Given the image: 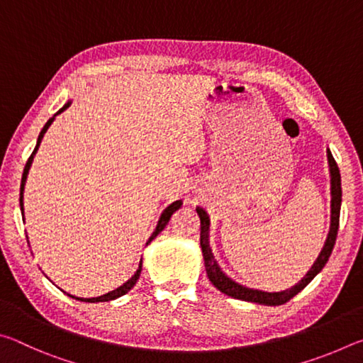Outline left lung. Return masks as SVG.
Wrapping results in <instances>:
<instances>
[{
    "label": "left lung",
    "mask_w": 363,
    "mask_h": 363,
    "mask_svg": "<svg viewBox=\"0 0 363 363\" xmlns=\"http://www.w3.org/2000/svg\"><path fill=\"white\" fill-rule=\"evenodd\" d=\"M327 157H328L330 177H331V223H330L327 240H325L320 255H318L315 262L312 264L309 272H307L296 285L288 288V290L277 291V293L253 290V288L243 286L240 284H237V281H233L230 277H227V275L223 272V269L218 266L216 259H214L213 251L210 248V218H208V214L203 208L196 206V213H199L200 216V247H201V253H203L206 275L211 284L216 286L220 293H224L227 296L235 298V299L248 301V303H256V304H264V306H280V304H285L286 301H290L293 296H296L301 290H304V288L311 284V280L325 267V264H327L336 242L337 227H340V210H341V194H342L340 168H337V164L335 162L333 155H331L330 149L327 150Z\"/></svg>",
    "instance_id": "1"
}]
</instances>
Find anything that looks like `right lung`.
Returning <instances> with one entry per match:
<instances>
[{
	"mask_svg": "<svg viewBox=\"0 0 363 363\" xmlns=\"http://www.w3.org/2000/svg\"><path fill=\"white\" fill-rule=\"evenodd\" d=\"M72 102H67L65 106L59 110V112L56 113V115H59V113H62L64 110L70 106ZM56 115L52 116V118H49L48 120V123L45 126H43V130H41V133H40V136H38V140H36V147H35V150L32 152V155H30V158L27 160V164H26V168H23V174H22V182H21V211H22V216H23V187H26V181H27V174H28V169H30V167H32V162H33V157H35V153H36V150H38V147H40V144H41V139H43V136H45V133L48 131V128L51 126V123L54 121V118H56ZM181 205H182V201L181 200H176V201H173V203H171L167 210H164L163 213H162V216H160V219H158V224H157V227H155V230H153V233L150 235V238H149V242H147V245H149L153 238H155L160 232H162L164 227H167V224L169 223V219H171V216H173V213L176 211V210H179L181 208ZM140 270H143V259H140V262H139V269L136 270V274L133 275V277L126 281V284H123L121 286H118L116 288V290H113V291H110V293H106V294H102V296H97V298H77V296H72V294H69L70 298H73V299H78V301H83V303H106V301H112V299H116V298H120V296H123V294H126L128 291L131 290V288L136 285V281H138V279H139V275H140Z\"/></svg>",
	"mask_w": 363,
	"mask_h": 363,
	"instance_id": "add662e5",
	"label": "right lung"
}]
</instances>
